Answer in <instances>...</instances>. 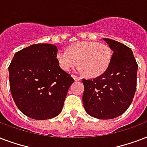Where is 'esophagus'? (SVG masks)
<instances>
[{
	"label": "esophagus",
	"mask_w": 147,
	"mask_h": 147,
	"mask_svg": "<svg viewBox=\"0 0 147 147\" xmlns=\"http://www.w3.org/2000/svg\"><path fill=\"white\" fill-rule=\"evenodd\" d=\"M72 77H74V79L75 80V81H79L80 80V77H77L76 75H72Z\"/></svg>",
	"instance_id": "34e87169"
}]
</instances>
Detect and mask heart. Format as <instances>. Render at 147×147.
I'll return each mask as SVG.
<instances>
[{
  "instance_id": "b5f03b06",
  "label": "heart",
  "mask_w": 147,
  "mask_h": 147,
  "mask_svg": "<svg viewBox=\"0 0 147 147\" xmlns=\"http://www.w3.org/2000/svg\"><path fill=\"white\" fill-rule=\"evenodd\" d=\"M112 60V51L107 44L96 41H80L67 51L60 50L57 61L60 67L69 71L78 63V70L89 77L100 76L107 70Z\"/></svg>"
}]
</instances>
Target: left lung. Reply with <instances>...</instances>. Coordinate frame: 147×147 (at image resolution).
<instances>
[{"mask_svg":"<svg viewBox=\"0 0 147 147\" xmlns=\"http://www.w3.org/2000/svg\"><path fill=\"white\" fill-rule=\"evenodd\" d=\"M103 40L113 51L112 60L102 75L92 80L82 79L83 103L90 116L109 120L122 115L131 104L138 65L129 47L113 40Z\"/></svg>","mask_w":147,"mask_h":147,"instance_id":"1","label":"left lung"}]
</instances>
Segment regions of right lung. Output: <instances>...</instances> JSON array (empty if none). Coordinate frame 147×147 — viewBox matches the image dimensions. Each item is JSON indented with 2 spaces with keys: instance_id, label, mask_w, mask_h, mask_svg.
Instances as JSON below:
<instances>
[{
  "instance_id": "right-lung-1",
  "label": "right lung",
  "mask_w": 147,
  "mask_h": 147,
  "mask_svg": "<svg viewBox=\"0 0 147 147\" xmlns=\"http://www.w3.org/2000/svg\"><path fill=\"white\" fill-rule=\"evenodd\" d=\"M57 53L53 44H33L18 51L8 67L13 101L24 114L34 120L57 117L74 82L60 67Z\"/></svg>"
}]
</instances>
